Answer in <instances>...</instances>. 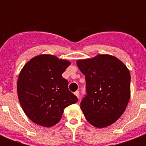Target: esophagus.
Here are the masks:
<instances>
[{"instance_id":"34e87169","label":"esophagus","mask_w":146,"mask_h":146,"mask_svg":"<svg viewBox=\"0 0 146 146\" xmlns=\"http://www.w3.org/2000/svg\"><path fill=\"white\" fill-rule=\"evenodd\" d=\"M75 96H76V97L78 98H80V92L79 91H76V92H75Z\"/></svg>"}]
</instances>
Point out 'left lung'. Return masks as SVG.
<instances>
[{"mask_svg": "<svg viewBox=\"0 0 146 146\" xmlns=\"http://www.w3.org/2000/svg\"><path fill=\"white\" fill-rule=\"evenodd\" d=\"M85 75L86 95L80 108L89 123L103 128L117 121L126 110L130 98V73L117 57L98 54L79 60Z\"/></svg>", "mask_w": 146, "mask_h": 146, "instance_id": "obj_1", "label": "left lung"}]
</instances>
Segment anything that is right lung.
<instances>
[{
  "mask_svg": "<svg viewBox=\"0 0 146 146\" xmlns=\"http://www.w3.org/2000/svg\"><path fill=\"white\" fill-rule=\"evenodd\" d=\"M70 62L50 54H41L27 62L17 81L19 103L26 116L42 127L59 122L64 109L77 102L62 73Z\"/></svg>",
  "mask_w": 146,
  "mask_h": 146,
  "instance_id": "obj_1",
  "label": "right lung"
}]
</instances>
